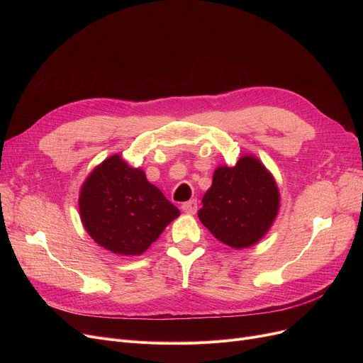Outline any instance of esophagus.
Instances as JSON below:
<instances>
[{
    "instance_id": "esophagus-1",
    "label": "esophagus",
    "mask_w": 363,
    "mask_h": 363,
    "mask_svg": "<svg viewBox=\"0 0 363 363\" xmlns=\"http://www.w3.org/2000/svg\"><path fill=\"white\" fill-rule=\"evenodd\" d=\"M197 200H189V201H186V203H184L182 206H181V208L182 211L185 212V213H189V215H194L196 212H197Z\"/></svg>"
}]
</instances>
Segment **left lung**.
Wrapping results in <instances>:
<instances>
[{
	"label": "left lung",
	"instance_id": "1",
	"mask_svg": "<svg viewBox=\"0 0 363 363\" xmlns=\"http://www.w3.org/2000/svg\"><path fill=\"white\" fill-rule=\"evenodd\" d=\"M199 211L201 223L223 244L244 249L269 230L279 207L278 186L266 167L250 156L215 170Z\"/></svg>",
	"mask_w": 363,
	"mask_h": 363
}]
</instances>
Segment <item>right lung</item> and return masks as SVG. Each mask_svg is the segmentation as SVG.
Returning <instances> with one entry per match:
<instances>
[{"mask_svg":"<svg viewBox=\"0 0 363 363\" xmlns=\"http://www.w3.org/2000/svg\"><path fill=\"white\" fill-rule=\"evenodd\" d=\"M81 219L88 234L104 249L138 256L179 216L141 169L111 156L92 170L81 189Z\"/></svg>","mask_w":363,"mask_h":363,"instance_id":"add662e5","label":"right lung"}]
</instances>
